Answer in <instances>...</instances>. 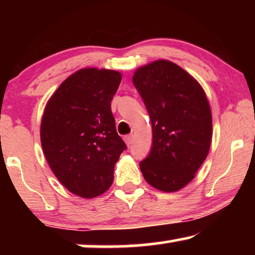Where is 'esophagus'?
Masks as SVG:
<instances>
[{
  "mask_svg": "<svg viewBox=\"0 0 255 255\" xmlns=\"http://www.w3.org/2000/svg\"><path fill=\"white\" fill-rule=\"evenodd\" d=\"M124 141H125V144H127L128 146H131V144H132V141H133V135H125L124 137Z\"/></svg>",
  "mask_w": 255,
  "mask_h": 255,
  "instance_id": "esophagus-1",
  "label": "esophagus"
}]
</instances>
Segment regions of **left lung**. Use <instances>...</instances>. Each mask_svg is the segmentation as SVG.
Here are the masks:
<instances>
[{"label": "left lung", "instance_id": "1", "mask_svg": "<svg viewBox=\"0 0 255 255\" xmlns=\"http://www.w3.org/2000/svg\"><path fill=\"white\" fill-rule=\"evenodd\" d=\"M132 81L152 123L148 156L139 163L149 186L174 193L193 181L210 149L212 116L204 89L169 60L135 69Z\"/></svg>", "mask_w": 255, "mask_h": 255}]
</instances>
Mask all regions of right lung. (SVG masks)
<instances>
[{"mask_svg": "<svg viewBox=\"0 0 255 255\" xmlns=\"http://www.w3.org/2000/svg\"><path fill=\"white\" fill-rule=\"evenodd\" d=\"M121 80V73L113 69H79L45 106L44 155L55 177L76 196L93 198L109 189L115 165L127 148L111 113Z\"/></svg>", "mask_w": 255, "mask_h": 255, "instance_id": "1", "label": "right lung"}]
</instances>
